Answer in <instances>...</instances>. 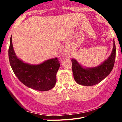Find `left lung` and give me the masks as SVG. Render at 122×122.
<instances>
[{"label": "left lung", "instance_id": "8db88e82", "mask_svg": "<svg viewBox=\"0 0 122 122\" xmlns=\"http://www.w3.org/2000/svg\"><path fill=\"white\" fill-rule=\"evenodd\" d=\"M116 57V46L114 47L111 54L101 65L95 68H84L75 59H72V71L75 80L79 84L92 86L97 84L107 76L114 68Z\"/></svg>", "mask_w": 122, "mask_h": 122}]
</instances>
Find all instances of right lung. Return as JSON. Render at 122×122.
Instances as JSON below:
<instances>
[{"mask_svg":"<svg viewBox=\"0 0 122 122\" xmlns=\"http://www.w3.org/2000/svg\"><path fill=\"white\" fill-rule=\"evenodd\" d=\"M11 37L8 57L12 71L19 80L35 90L47 91L52 89L56 83V73L60 66L58 58L48 60L37 65L23 62L15 55Z\"/></svg>","mask_w":122,"mask_h":122,"instance_id":"add662e5","label":"right lung"}]
</instances>
